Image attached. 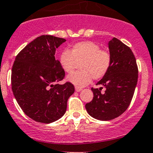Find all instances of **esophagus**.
I'll return each mask as SVG.
<instances>
[{"instance_id":"1","label":"esophagus","mask_w":153,"mask_h":153,"mask_svg":"<svg viewBox=\"0 0 153 153\" xmlns=\"http://www.w3.org/2000/svg\"><path fill=\"white\" fill-rule=\"evenodd\" d=\"M82 88H79V87H75V91H76V92H79V91H82Z\"/></svg>"}]
</instances>
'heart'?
Returning a JSON list of instances; mask_svg holds the SVG:
<instances>
[{"mask_svg": "<svg viewBox=\"0 0 153 153\" xmlns=\"http://www.w3.org/2000/svg\"><path fill=\"white\" fill-rule=\"evenodd\" d=\"M59 64L67 74H71L79 64V71L68 76V80L77 87L89 84L92 79H102L109 71L112 62L111 52L101 48L92 41L77 42L69 51L65 50L59 56Z\"/></svg>", "mask_w": 153, "mask_h": 153, "instance_id": "heart-1", "label": "heart"}]
</instances>
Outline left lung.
<instances>
[{
	"label": "left lung",
	"instance_id": "left-lung-1",
	"mask_svg": "<svg viewBox=\"0 0 153 153\" xmlns=\"http://www.w3.org/2000/svg\"><path fill=\"white\" fill-rule=\"evenodd\" d=\"M112 56L109 71L97 85L102 88H91L93 100L85 105L88 114L94 119L108 121L122 115L130 105L138 82L136 59L130 47L116 37L108 43Z\"/></svg>",
	"mask_w": 153,
	"mask_h": 153
}]
</instances>
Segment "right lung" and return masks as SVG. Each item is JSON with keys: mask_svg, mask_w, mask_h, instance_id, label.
I'll list each match as a JSON object with an SVG mask.
<instances>
[{"mask_svg": "<svg viewBox=\"0 0 153 153\" xmlns=\"http://www.w3.org/2000/svg\"><path fill=\"white\" fill-rule=\"evenodd\" d=\"M66 40L41 35L16 56L12 69V89L22 111L35 122L48 124L60 119L74 93L69 82L59 85L65 71L55 59L56 49Z\"/></svg>", "mask_w": 153, "mask_h": 153, "instance_id": "obj_1", "label": "right lung"}]
</instances>
